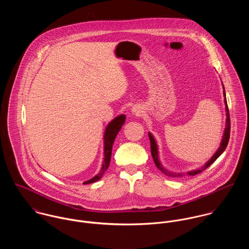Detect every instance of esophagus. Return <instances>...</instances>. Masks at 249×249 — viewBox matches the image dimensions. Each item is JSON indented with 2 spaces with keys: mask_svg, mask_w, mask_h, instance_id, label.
<instances>
[{
  "mask_svg": "<svg viewBox=\"0 0 249 249\" xmlns=\"http://www.w3.org/2000/svg\"><path fill=\"white\" fill-rule=\"evenodd\" d=\"M133 112H134L136 115H140L142 111H141L139 108H133Z\"/></svg>",
  "mask_w": 249,
  "mask_h": 249,
  "instance_id": "1",
  "label": "esophagus"
}]
</instances>
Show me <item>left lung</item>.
I'll use <instances>...</instances> for the list:
<instances>
[{"instance_id":"1","label":"left lung","mask_w":249,"mask_h":249,"mask_svg":"<svg viewBox=\"0 0 249 249\" xmlns=\"http://www.w3.org/2000/svg\"><path fill=\"white\" fill-rule=\"evenodd\" d=\"M223 94L225 96V91H224V89H223ZM224 103H225V110H226V128H225V131H224V136L222 138L221 140V147L219 148V150L216 152V154L211 158L210 160H208L206 162V164L197 169V170H194L191 172H188L187 175L189 176H195L196 174H199L201 173L203 170H205L206 168H208L209 166L211 165L223 153V151L225 150L227 144H228V141H229V138H230V115H229V110H228V106H227V102H226V98H224ZM149 138H150V143H151V153H152V157H153V160L155 161V164L157 165V167L163 173L165 174L166 176L168 177H172V178H180V177H183L184 175L183 174H176V173H172V172H169L167 171L165 168H163L162 165L160 164V161L159 160V155H158V146H157V143H156V140L154 137L151 135V134H148Z\"/></svg>"}]
</instances>
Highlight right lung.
<instances>
[{
  "instance_id": "obj_1",
  "label": "right lung",
  "mask_w": 249,
  "mask_h": 249,
  "mask_svg": "<svg viewBox=\"0 0 249 249\" xmlns=\"http://www.w3.org/2000/svg\"><path fill=\"white\" fill-rule=\"evenodd\" d=\"M125 119H126V116L124 114L118 115L107 126V129L104 134V155L105 156H104L103 165H102L100 172L95 177H93L91 179H89L88 181H85L84 184H89V183H92V182L99 180L102 178V176L104 175V173L107 171V169L109 168L110 161H111L112 144L114 142V139L116 138L119 130L121 129L122 125L125 123Z\"/></svg>"
}]
</instances>
